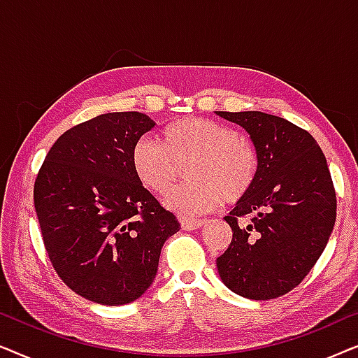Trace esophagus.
<instances>
[{
  "mask_svg": "<svg viewBox=\"0 0 358 358\" xmlns=\"http://www.w3.org/2000/svg\"><path fill=\"white\" fill-rule=\"evenodd\" d=\"M179 222H180V227H182V229H187V231H192V229H197L205 224V220L187 218V217H179Z\"/></svg>",
  "mask_w": 358,
  "mask_h": 358,
  "instance_id": "1",
  "label": "esophagus"
}]
</instances>
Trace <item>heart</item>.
<instances>
[{"label": "heart", "mask_w": 358, "mask_h": 358, "mask_svg": "<svg viewBox=\"0 0 358 358\" xmlns=\"http://www.w3.org/2000/svg\"><path fill=\"white\" fill-rule=\"evenodd\" d=\"M136 179L153 194H163L174 180L178 164L190 159L185 178L171 189L164 205L185 217L208 212L228 200L243 199L256 182L259 151L233 127L222 122L185 117L166 127L163 141L140 136L131 146Z\"/></svg>", "instance_id": "heart-1"}]
</instances>
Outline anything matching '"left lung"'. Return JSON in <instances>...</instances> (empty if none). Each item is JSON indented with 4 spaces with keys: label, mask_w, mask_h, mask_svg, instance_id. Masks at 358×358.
Instances as JSON below:
<instances>
[{
    "label": "left lung",
    "mask_w": 358,
    "mask_h": 358,
    "mask_svg": "<svg viewBox=\"0 0 358 358\" xmlns=\"http://www.w3.org/2000/svg\"><path fill=\"white\" fill-rule=\"evenodd\" d=\"M241 125L259 151L251 190L224 217L233 229L217 257L224 285L251 300H272L300 285L329 241L336 189L324 153L305 129L282 117L217 112Z\"/></svg>",
    "instance_id": "obj_1"
}]
</instances>
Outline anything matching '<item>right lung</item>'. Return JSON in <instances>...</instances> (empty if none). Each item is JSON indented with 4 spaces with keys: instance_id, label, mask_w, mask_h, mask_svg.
Instances as JSON below:
<instances>
[{
    "instance_id": "right-lung-1",
    "label": "right lung",
    "mask_w": 358,
    "mask_h": 358,
    "mask_svg": "<svg viewBox=\"0 0 358 358\" xmlns=\"http://www.w3.org/2000/svg\"><path fill=\"white\" fill-rule=\"evenodd\" d=\"M155 125L141 112H110L71 127L34 184L52 267L66 287L99 305L143 295L164 241L180 229L131 168V146Z\"/></svg>"
}]
</instances>
